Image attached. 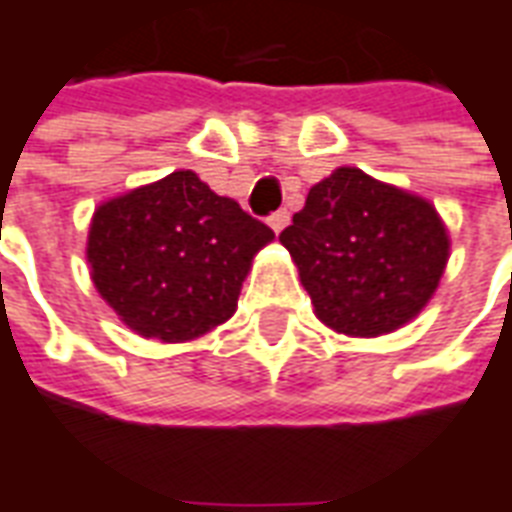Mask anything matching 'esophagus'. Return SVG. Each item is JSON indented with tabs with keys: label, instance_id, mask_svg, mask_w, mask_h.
<instances>
[{
	"label": "esophagus",
	"instance_id": "esophagus-1",
	"mask_svg": "<svg viewBox=\"0 0 512 512\" xmlns=\"http://www.w3.org/2000/svg\"><path fill=\"white\" fill-rule=\"evenodd\" d=\"M267 222H270V228H273V231L278 234V231H284V228L290 225V211H287V209L273 211V214L267 217Z\"/></svg>",
	"mask_w": 512,
	"mask_h": 512
}]
</instances>
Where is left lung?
<instances>
[{
  "label": "left lung",
  "instance_id": "8db88e82",
  "mask_svg": "<svg viewBox=\"0 0 512 512\" xmlns=\"http://www.w3.org/2000/svg\"><path fill=\"white\" fill-rule=\"evenodd\" d=\"M278 239L298 264L317 317L351 337L387 334L412 320L449 259L438 211L354 167L312 186Z\"/></svg>",
  "mask_w": 512,
  "mask_h": 512
}]
</instances>
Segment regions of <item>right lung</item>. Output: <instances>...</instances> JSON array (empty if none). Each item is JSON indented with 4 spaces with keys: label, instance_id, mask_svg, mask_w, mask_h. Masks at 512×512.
<instances>
[{
    "label": "right lung",
    "instance_id": "obj_1",
    "mask_svg": "<svg viewBox=\"0 0 512 512\" xmlns=\"http://www.w3.org/2000/svg\"><path fill=\"white\" fill-rule=\"evenodd\" d=\"M273 236L181 169L94 211L88 264L94 287L130 329L178 343L234 315L250 259Z\"/></svg>",
    "mask_w": 512,
    "mask_h": 512
}]
</instances>
